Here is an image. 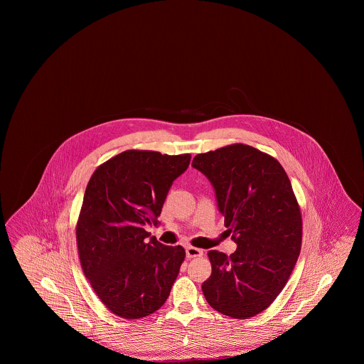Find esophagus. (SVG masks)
<instances>
[{"instance_id":"34e87169","label":"esophagus","mask_w":364,"mask_h":364,"mask_svg":"<svg viewBox=\"0 0 364 364\" xmlns=\"http://www.w3.org/2000/svg\"><path fill=\"white\" fill-rule=\"evenodd\" d=\"M186 254H187V257L188 258H199V257H202L203 255V250H200V248H196V247H187L186 248Z\"/></svg>"}]
</instances>
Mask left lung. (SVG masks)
Returning <instances> with one entry per match:
<instances>
[{"mask_svg": "<svg viewBox=\"0 0 364 364\" xmlns=\"http://www.w3.org/2000/svg\"><path fill=\"white\" fill-rule=\"evenodd\" d=\"M192 166L211 183L237 244L232 255L208 251L213 270L202 291L214 310L251 318L276 300L300 254L301 214L289 177L276 158L247 144L198 154Z\"/></svg>", "mask_w": 364, "mask_h": 364, "instance_id": "obj_1", "label": "left lung"}]
</instances>
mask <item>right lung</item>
<instances>
[{"instance_id":"add662e5","label":"right lung","mask_w":364,"mask_h":364,"mask_svg":"<svg viewBox=\"0 0 364 364\" xmlns=\"http://www.w3.org/2000/svg\"><path fill=\"white\" fill-rule=\"evenodd\" d=\"M190 161V154L128 150L98 166L87 184L76 226L79 258L95 294L122 318L161 309L178 276L184 248L158 242L144 226H158Z\"/></svg>"}]
</instances>
